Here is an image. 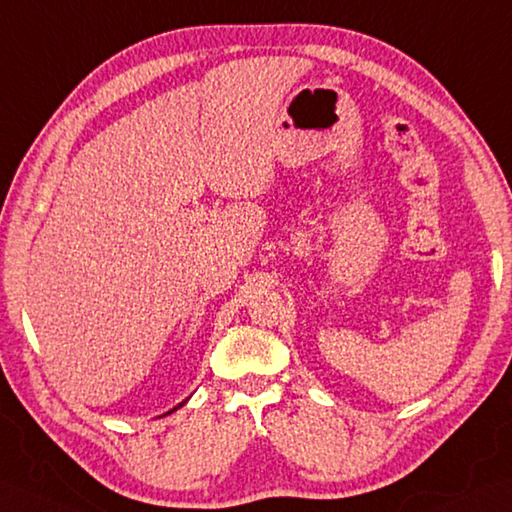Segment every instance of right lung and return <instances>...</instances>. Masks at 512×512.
Returning <instances> with one entry per match:
<instances>
[{"mask_svg": "<svg viewBox=\"0 0 512 512\" xmlns=\"http://www.w3.org/2000/svg\"><path fill=\"white\" fill-rule=\"evenodd\" d=\"M183 403H185V401H183ZM183 403H181V406H183ZM174 410H178V406H176V408H174ZM174 410H170V412H174ZM170 412H168V414H170Z\"/></svg>", "mask_w": 512, "mask_h": 512, "instance_id": "add662e5", "label": "right lung"}]
</instances>
